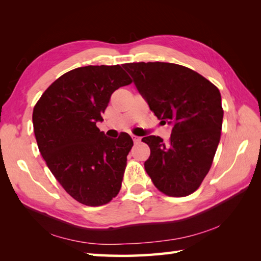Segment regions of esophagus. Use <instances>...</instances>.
Returning a JSON list of instances; mask_svg holds the SVG:
<instances>
[{
    "label": "esophagus",
    "instance_id": "34e87169",
    "mask_svg": "<svg viewBox=\"0 0 261 261\" xmlns=\"http://www.w3.org/2000/svg\"><path fill=\"white\" fill-rule=\"evenodd\" d=\"M132 137V140H134L135 143H139L141 141V138L138 137V136H131Z\"/></svg>",
    "mask_w": 261,
    "mask_h": 261
}]
</instances>
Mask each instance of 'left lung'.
<instances>
[{
    "mask_svg": "<svg viewBox=\"0 0 261 261\" xmlns=\"http://www.w3.org/2000/svg\"><path fill=\"white\" fill-rule=\"evenodd\" d=\"M149 108L173 124L169 141L142 138L150 148L147 174L165 195L182 197L201 186L220 142L223 109L219 88L185 66L171 63L122 65Z\"/></svg>",
    "mask_w": 261,
    "mask_h": 261,
    "instance_id": "left-lung-1",
    "label": "left lung"
}]
</instances>
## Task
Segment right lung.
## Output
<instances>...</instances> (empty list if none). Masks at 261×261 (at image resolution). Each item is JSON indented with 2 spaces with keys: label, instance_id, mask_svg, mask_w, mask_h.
Instances as JSON below:
<instances>
[{
  "label": "right lung",
  "instance_id": "add662e5",
  "mask_svg": "<svg viewBox=\"0 0 261 261\" xmlns=\"http://www.w3.org/2000/svg\"><path fill=\"white\" fill-rule=\"evenodd\" d=\"M131 83L120 65L75 68L55 81L33 108V130L48 168L87 206L108 204L120 192L134 141L125 132L110 139L96 122L112 93Z\"/></svg>",
  "mask_w": 261,
  "mask_h": 261
}]
</instances>
